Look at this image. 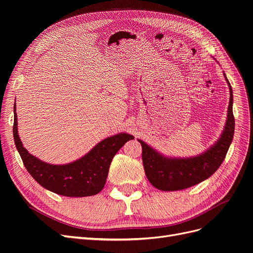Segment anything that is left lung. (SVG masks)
I'll return each instance as SVG.
<instances>
[{"instance_id":"obj_1","label":"left lung","mask_w":253,"mask_h":253,"mask_svg":"<svg viewBox=\"0 0 253 253\" xmlns=\"http://www.w3.org/2000/svg\"><path fill=\"white\" fill-rule=\"evenodd\" d=\"M225 76V75H224ZM230 87V104L224 129L217 142L204 154L194 158L171 159L156 152L142 140V163L145 175L155 188L161 191L188 189L211 176L221 165L233 140L235 118L233 115V90Z\"/></svg>"}]
</instances>
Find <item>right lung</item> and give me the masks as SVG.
<instances>
[{
  "instance_id": "1",
  "label": "right lung",
  "mask_w": 253,
  "mask_h": 253,
  "mask_svg": "<svg viewBox=\"0 0 253 253\" xmlns=\"http://www.w3.org/2000/svg\"><path fill=\"white\" fill-rule=\"evenodd\" d=\"M14 104L13 136L23 165L43 188L66 197H87L98 194L104 187L111 162L117 152L134 137L120 133L96 144L87 155L66 165H51L31 155L19 138Z\"/></svg>"
}]
</instances>
